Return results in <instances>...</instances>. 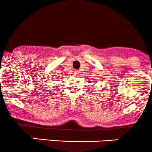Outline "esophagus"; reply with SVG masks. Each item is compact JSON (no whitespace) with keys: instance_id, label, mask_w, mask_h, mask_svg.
I'll return each mask as SVG.
<instances>
[{"instance_id":"esophagus-1","label":"esophagus","mask_w":152,"mask_h":152,"mask_svg":"<svg viewBox=\"0 0 152 152\" xmlns=\"http://www.w3.org/2000/svg\"><path fill=\"white\" fill-rule=\"evenodd\" d=\"M75 74H79V73H78V71H75Z\"/></svg>"}]
</instances>
